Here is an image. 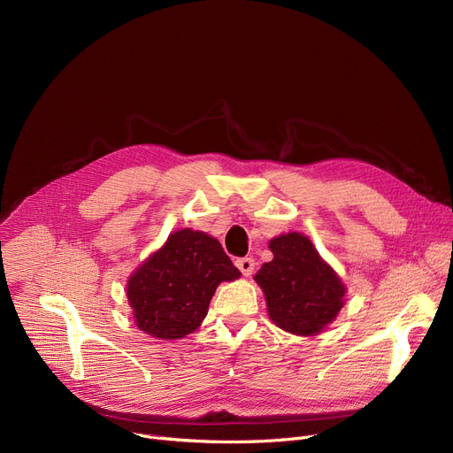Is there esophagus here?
I'll use <instances>...</instances> for the list:
<instances>
[{"label": "esophagus", "mask_w": 453, "mask_h": 453, "mask_svg": "<svg viewBox=\"0 0 453 453\" xmlns=\"http://www.w3.org/2000/svg\"><path fill=\"white\" fill-rule=\"evenodd\" d=\"M236 268H239L241 272H242V275L244 277H250L251 273H253V270H255V260L253 258H250V257H244V258H239L236 260Z\"/></svg>", "instance_id": "esophagus-1"}]
</instances>
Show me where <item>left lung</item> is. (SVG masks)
<instances>
[{"mask_svg": "<svg viewBox=\"0 0 453 453\" xmlns=\"http://www.w3.org/2000/svg\"><path fill=\"white\" fill-rule=\"evenodd\" d=\"M273 258L255 273L270 319L296 336H318L340 314L347 287L306 234L270 241Z\"/></svg>", "mask_w": 453, "mask_h": 453, "instance_id": "left-lung-1", "label": "left lung"}]
</instances>
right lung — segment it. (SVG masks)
Listing matches in <instances>:
<instances>
[{
    "instance_id": "1",
    "label": "right lung",
    "mask_w": 453,
    "mask_h": 453,
    "mask_svg": "<svg viewBox=\"0 0 453 453\" xmlns=\"http://www.w3.org/2000/svg\"><path fill=\"white\" fill-rule=\"evenodd\" d=\"M239 277L214 236L178 229L128 277L134 323L156 340H181L202 325L219 284Z\"/></svg>"
}]
</instances>
